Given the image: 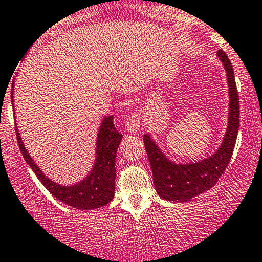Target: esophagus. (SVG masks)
Instances as JSON below:
<instances>
[{
    "label": "esophagus",
    "instance_id": "obj_1",
    "mask_svg": "<svg viewBox=\"0 0 262 262\" xmlns=\"http://www.w3.org/2000/svg\"><path fill=\"white\" fill-rule=\"evenodd\" d=\"M141 120L142 119L139 113H132L130 116H128L125 120L126 132H129V133H137L138 130H141Z\"/></svg>",
    "mask_w": 262,
    "mask_h": 262
}]
</instances>
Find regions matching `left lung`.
<instances>
[{"label": "left lung", "instance_id": "obj_1", "mask_svg": "<svg viewBox=\"0 0 262 262\" xmlns=\"http://www.w3.org/2000/svg\"><path fill=\"white\" fill-rule=\"evenodd\" d=\"M226 70L228 82V125L221 146L212 156L196 162L176 163L163 153L157 142L149 134L143 141L153 173L156 191L168 202H189L192 198L212 189L228 166L236 144L239 128V101L234 71L223 50L216 53Z\"/></svg>", "mask_w": 262, "mask_h": 262}]
</instances>
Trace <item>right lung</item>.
Returning <instances> with one entry per match:
<instances>
[{
  "label": "right lung",
  "instance_id": "right-lung-1",
  "mask_svg": "<svg viewBox=\"0 0 262 262\" xmlns=\"http://www.w3.org/2000/svg\"><path fill=\"white\" fill-rule=\"evenodd\" d=\"M31 43L28 47L25 53L29 52V48L33 46ZM25 55V54H24ZM14 86L15 80L12 81V107H14ZM114 116H104L97 132L96 148H95V161L89 175L84 176L77 184L60 185L49 179L43 172L38 163L31 158L30 153L26 149L20 132L16 126V136L18 147L25 158L26 163L30 166L33 172L38 176L41 184L49 190L52 195H54L58 200L63 202L70 207L81 210H91L101 208L109 204L114 198L115 192V158L116 150L123 139V134L116 130L114 123Z\"/></svg>",
  "mask_w": 262,
  "mask_h": 262
}]
</instances>
